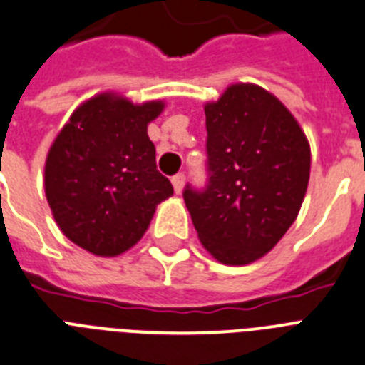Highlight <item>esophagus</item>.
Listing matches in <instances>:
<instances>
[{
	"label": "esophagus",
	"instance_id": "1",
	"mask_svg": "<svg viewBox=\"0 0 365 365\" xmlns=\"http://www.w3.org/2000/svg\"><path fill=\"white\" fill-rule=\"evenodd\" d=\"M185 173H177V175L171 177V185H173V190L175 194H180L182 192V186H185Z\"/></svg>",
	"mask_w": 365,
	"mask_h": 365
}]
</instances>
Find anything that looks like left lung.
<instances>
[{
	"mask_svg": "<svg viewBox=\"0 0 365 365\" xmlns=\"http://www.w3.org/2000/svg\"><path fill=\"white\" fill-rule=\"evenodd\" d=\"M207 116V185L182 197L201 244L227 266L272 251L307 194L310 145L295 118L269 92L232 85Z\"/></svg>",
	"mask_w": 365,
	"mask_h": 365,
	"instance_id": "obj_1",
	"label": "left lung"
}]
</instances>
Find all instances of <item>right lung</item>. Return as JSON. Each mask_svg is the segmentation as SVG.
Segmentation results:
<instances>
[{"label":"right lung","instance_id":"add662e5","mask_svg":"<svg viewBox=\"0 0 365 365\" xmlns=\"http://www.w3.org/2000/svg\"><path fill=\"white\" fill-rule=\"evenodd\" d=\"M160 101L133 105L114 93L83 103L53 142L46 197L57 225L79 247L116 257L148 230L155 208L173 195L157 170L148 123Z\"/></svg>","mask_w":365,"mask_h":365}]
</instances>
